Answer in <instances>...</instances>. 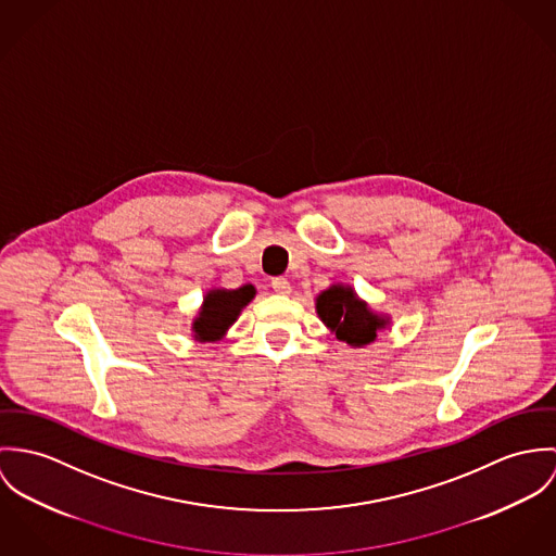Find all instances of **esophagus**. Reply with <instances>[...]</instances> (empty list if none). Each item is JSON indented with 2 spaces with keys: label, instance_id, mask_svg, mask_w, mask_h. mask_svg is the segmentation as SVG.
Listing matches in <instances>:
<instances>
[{
  "label": "esophagus",
  "instance_id": "1",
  "mask_svg": "<svg viewBox=\"0 0 556 556\" xmlns=\"http://www.w3.org/2000/svg\"><path fill=\"white\" fill-rule=\"evenodd\" d=\"M270 286H273V290L277 292V294H290V281L286 279V277H275L273 281H270Z\"/></svg>",
  "mask_w": 556,
  "mask_h": 556
}]
</instances>
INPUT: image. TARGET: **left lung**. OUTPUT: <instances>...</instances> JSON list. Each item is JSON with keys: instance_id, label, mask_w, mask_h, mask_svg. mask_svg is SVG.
Masks as SVG:
<instances>
[{"instance_id": "1", "label": "left lung", "mask_w": 556, "mask_h": 556, "mask_svg": "<svg viewBox=\"0 0 556 556\" xmlns=\"http://www.w3.org/2000/svg\"><path fill=\"white\" fill-rule=\"evenodd\" d=\"M317 313L339 341L354 348L370 343L375 339V330L383 326V319L372 315L350 288L341 286H332L317 296Z\"/></svg>"}]
</instances>
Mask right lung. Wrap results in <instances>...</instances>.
I'll return each instance as SVG.
<instances>
[{"label":"right lung","mask_w":556,"mask_h":556,"mask_svg":"<svg viewBox=\"0 0 556 556\" xmlns=\"http://www.w3.org/2000/svg\"><path fill=\"white\" fill-rule=\"evenodd\" d=\"M253 294H255L253 286H243L230 292L228 290L208 292L200 311V317L193 321L195 339L217 341L228 330V326L237 319L241 308L253 299Z\"/></svg>","instance_id":"1"}]
</instances>
